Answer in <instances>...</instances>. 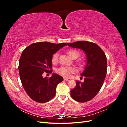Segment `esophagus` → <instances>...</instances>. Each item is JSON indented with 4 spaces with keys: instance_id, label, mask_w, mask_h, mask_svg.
Wrapping results in <instances>:
<instances>
[{
    "instance_id": "obj_1",
    "label": "esophagus",
    "mask_w": 127,
    "mask_h": 127,
    "mask_svg": "<svg viewBox=\"0 0 127 127\" xmlns=\"http://www.w3.org/2000/svg\"><path fill=\"white\" fill-rule=\"evenodd\" d=\"M64 80H66V81H68V80H69V79H68L65 78H64Z\"/></svg>"
}]
</instances>
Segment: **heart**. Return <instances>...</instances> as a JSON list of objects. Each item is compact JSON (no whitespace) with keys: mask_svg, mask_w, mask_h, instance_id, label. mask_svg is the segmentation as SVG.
<instances>
[{"mask_svg":"<svg viewBox=\"0 0 127 127\" xmlns=\"http://www.w3.org/2000/svg\"><path fill=\"white\" fill-rule=\"evenodd\" d=\"M68 55L71 58H77L80 55V52L77 50L70 49L67 52ZM58 60V53L56 52L52 56L51 61L53 64H56ZM76 69L74 67H61L57 70V72L64 78L70 77L71 75L76 72Z\"/></svg>","mask_w":127,"mask_h":127,"instance_id":"b5f03b06","label":"heart"}]
</instances>
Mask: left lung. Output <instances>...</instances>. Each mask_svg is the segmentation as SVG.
<instances>
[{"label": "left lung", "instance_id": "left-lung-1", "mask_svg": "<svg viewBox=\"0 0 127 127\" xmlns=\"http://www.w3.org/2000/svg\"><path fill=\"white\" fill-rule=\"evenodd\" d=\"M69 47L79 48L85 52L87 61L81 76L84 81L76 82V86L70 91L71 97L78 102H86L93 99L100 91L107 70L106 57L98 45L87 41L67 43Z\"/></svg>", "mask_w": 127, "mask_h": 127}]
</instances>
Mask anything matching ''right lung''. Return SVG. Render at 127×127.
<instances>
[{"instance_id":"1","label":"right lung","mask_w":127,"mask_h":127,"mask_svg":"<svg viewBox=\"0 0 127 127\" xmlns=\"http://www.w3.org/2000/svg\"><path fill=\"white\" fill-rule=\"evenodd\" d=\"M65 45L67 43L40 42L30 45L23 51L19 74L23 87L33 101L45 103L55 97L57 85L63 78L57 74H53L49 78H43L42 74L52 73V56Z\"/></svg>"}]
</instances>
